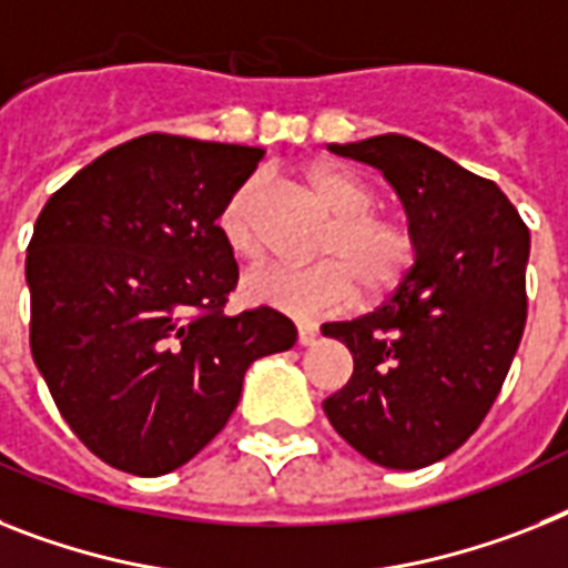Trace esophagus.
<instances>
[{
  "label": "esophagus",
  "mask_w": 568,
  "mask_h": 568,
  "mask_svg": "<svg viewBox=\"0 0 568 568\" xmlns=\"http://www.w3.org/2000/svg\"><path fill=\"white\" fill-rule=\"evenodd\" d=\"M316 327L313 325H298V345H313L316 342Z\"/></svg>",
  "instance_id": "esophagus-1"
}]
</instances>
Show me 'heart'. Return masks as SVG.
Returning <instances> with one entry per match:
<instances>
[{"mask_svg":"<svg viewBox=\"0 0 568 568\" xmlns=\"http://www.w3.org/2000/svg\"><path fill=\"white\" fill-rule=\"evenodd\" d=\"M307 185L334 220L318 237L313 266H266L246 275V298L302 322L331 316L365 295H383L406 275L415 257V237L403 220L379 214L377 194L357 173L339 165H313ZM266 180L261 173L232 191L217 217L226 250L241 261L264 255Z\"/></svg>","mask_w":568,"mask_h":568,"instance_id":"heart-1","label":"heart"}]
</instances>
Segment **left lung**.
Listing matches in <instances>:
<instances>
[{"label": "left lung", "instance_id": "8db88e82", "mask_svg": "<svg viewBox=\"0 0 568 568\" xmlns=\"http://www.w3.org/2000/svg\"><path fill=\"white\" fill-rule=\"evenodd\" d=\"M327 148L395 185L415 266L374 313L322 327L354 354L325 415L368 462L418 470L456 453L503 388L526 331L531 234L496 182L409 135Z\"/></svg>", "mask_w": 568, "mask_h": 568}]
</instances>
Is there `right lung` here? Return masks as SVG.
Here are the masks:
<instances>
[{"mask_svg":"<svg viewBox=\"0 0 568 568\" xmlns=\"http://www.w3.org/2000/svg\"><path fill=\"white\" fill-rule=\"evenodd\" d=\"M261 148L148 133L54 191L28 243L31 354L72 433L115 470L162 476L232 418L257 357L293 348L273 307L229 316L220 209Z\"/></svg>","mask_w":568,"mask_h":568,"instance_id":"right-lung-1","label":"right lung"}]
</instances>
